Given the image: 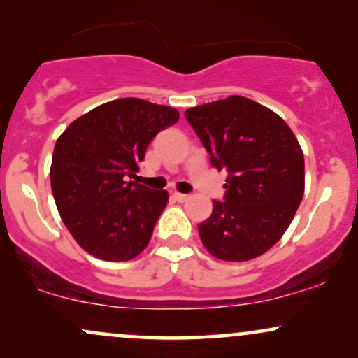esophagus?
<instances>
[{"label":"esophagus","mask_w":358,"mask_h":358,"mask_svg":"<svg viewBox=\"0 0 358 358\" xmlns=\"http://www.w3.org/2000/svg\"><path fill=\"white\" fill-rule=\"evenodd\" d=\"M173 196H175V200H176V202H187V200H188V195H185V193H178V192H176V193H173Z\"/></svg>","instance_id":"34e87169"}]
</instances>
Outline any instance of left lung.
<instances>
[{
    "mask_svg": "<svg viewBox=\"0 0 358 358\" xmlns=\"http://www.w3.org/2000/svg\"><path fill=\"white\" fill-rule=\"evenodd\" d=\"M185 117L210 155L227 170L225 202L199 225L217 259L244 262L261 256L289 227L305 193V156L276 113L242 96L196 106Z\"/></svg>",
    "mask_w": 358,
    "mask_h": 358,
    "instance_id": "left-lung-1",
    "label": "left lung"
}]
</instances>
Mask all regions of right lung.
Instances as JSON below:
<instances>
[{
    "instance_id": "1",
    "label": "right lung",
    "mask_w": 358,
    "mask_h": 358,
    "mask_svg": "<svg viewBox=\"0 0 358 358\" xmlns=\"http://www.w3.org/2000/svg\"><path fill=\"white\" fill-rule=\"evenodd\" d=\"M178 117L170 106L124 97L77 117L57 139L53 199L65 227L90 256L122 262L145 250L168 192L127 180L136 178L151 139Z\"/></svg>"
}]
</instances>
